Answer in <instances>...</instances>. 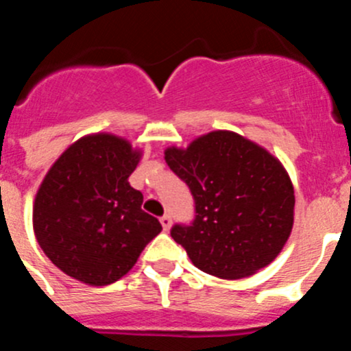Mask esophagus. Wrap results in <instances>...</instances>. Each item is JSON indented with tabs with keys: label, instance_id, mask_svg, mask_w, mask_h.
<instances>
[{
	"label": "esophagus",
	"instance_id": "34e87169",
	"mask_svg": "<svg viewBox=\"0 0 351 351\" xmlns=\"http://www.w3.org/2000/svg\"><path fill=\"white\" fill-rule=\"evenodd\" d=\"M160 223H161V226H163V230H169L170 225H172V218H170V214H165V216H161Z\"/></svg>",
	"mask_w": 351,
	"mask_h": 351
}]
</instances>
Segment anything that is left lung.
Wrapping results in <instances>:
<instances>
[{
    "instance_id": "1",
    "label": "left lung",
    "mask_w": 351,
    "mask_h": 351,
    "mask_svg": "<svg viewBox=\"0 0 351 351\" xmlns=\"http://www.w3.org/2000/svg\"><path fill=\"white\" fill-rule=\"evenodd\" d=\"M165 161L190 188L195 219L170 235L195 267L221 280L255 274L280 255L293 226V186L265 149L234 132H210Z\"/></svg>"
}]
</instances>
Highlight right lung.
Wrapping results in <instances>:
<instances>
[{
	"label": "right lung",
	"instance_id": "add662e5",
	"mask_svg": "<svg viewBox=\"0 0 351 351\" xmlns=\"http://www.w3.org/2000/svg\"><path fill=\"white\" fill-rule=\"evenodd\" d=\"M138 160L128 141L96 133L71 144L51 167L36 193L33 228L64 274L95 287L114 283L161 232L128 182Z\"/></svg>",
	"mask_w": 351,
	"mask_h": 351
}]
</instances>
